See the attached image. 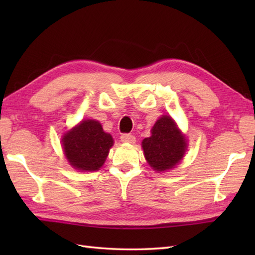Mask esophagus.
Returning a JSON list of instances; mask_svg holds the SVG:
<instances>
[{
    "instance_id": "esophagus-1",
    "label": "esophagus",
    "mask_w": 255,
    "mask_h": 255,
    "mask_svg": "<svg viewBox=\"0 0 255 255\" xmlns=\"http://www.w3.org/2000/svg\"><path fill=\"white\" fill-rule=\"evenodd\" d=\"M121 140H122V142H125V143H134V142H136V138H134L133 134H130V133L122 134Z\"/></svg>"
}]
</instances>
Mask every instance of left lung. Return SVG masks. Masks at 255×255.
Here are the masks:
<instances>
[{"mask_svg": "<svg viewBox=\"0 0 255 255\" xmlns=\"http://www.w3.org/2000/svg\"><path fill=\"white\" fill-rule=\"evenodd\" d=\"M144 158L156 172L172 170L180 163L187 141L171 116L160 117L151 129V136L142 140Z\"/></svg>", "mask_w": 255, "mask_h": 255, "instance_id": "left-lung-1", "label": "left lung"}]
</instances>
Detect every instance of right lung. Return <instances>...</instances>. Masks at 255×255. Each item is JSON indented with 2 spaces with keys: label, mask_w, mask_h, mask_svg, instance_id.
Returning a JSON list of instances; mask_svg holds the SVG:
<instances>
[{
  "label": "right lung",
  "mask_w": 255,
  "mask_h": 255,
  "mask_svg": "<svg viewBox=\"0 0 255 255\" xmlns=\"http://www.w3.org/2000/svg\"><path fill=\"white\" fill-rule=\"evenodd\" d=\"M61 141L70 165L81 172L100 170L114 144L113 137L94 119L81 122L64 133Z\"/></svg>",
  "instance_id": "obj_1"
}]
</instances>
